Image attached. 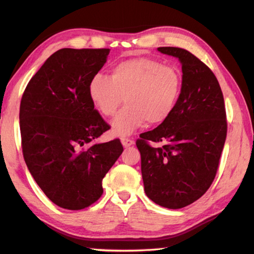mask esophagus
<instances>
[{
    "mask_svg": "<svg viewBox=\"0 0 254 254\" xmlns=\"http://www.w3.org/2000/svg\"><path fill=\"white\" fill-rule=\"evenodd\" d=\"M121 142L123 144L124 148H127V147H131L132 144H134V141H133L132 139H130V137H127V136H123L121 137Z\"/></svg>",
    "mask_w": 254,
    "mask_h": 254,
    "instance_id": "obj_1",
    "label": "esophagus"
}]
</instances>
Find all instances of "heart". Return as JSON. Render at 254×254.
<instances>
[{
	"instance_id": "heart-1",
	"label": "heart",
	"mask_w": 254,
	"mask_h": 254,
	"mask_svg": "<svg viewBox=\"0 0 254 254\" xmlns=\"http://www.w3.org/2000/svg\"><path fill=\"white\" fill-rule=\"evenodd\" d=\"M182 74L174 66L158 59L139 57L127 59L111 68V76L92 77L88 94L93 104L104 115H115L114 134L127 135L143 126H159L170 118L182 92Z\"/></svg>"
}]
</instances>
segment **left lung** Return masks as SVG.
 I'll list each match as a JSON object with an SVG mask.
<instances>
[{"label": "left lung", "instance_id": "8db88e82", "mask_svg": "<svg viewBox=\"0 0 254 254\" xmlns=\"http://www.w3.org/2000/svg\"><path fill=\"white\" fill-rule=\"evenodd\" d=\"M182 63L183 85L170 118L140 134L144 191L162 207L177 209L200 198L216 176L227 122L222 89L214 72L196 56L177 47H160ZM150 142H163L154 148Z\"/></svg>", "mask_w": 254, "mask_h": 254}]
</instances>
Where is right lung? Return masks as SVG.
I'll return each mask as SVG.
<instances>
[{"instance_id": "add662e5", "label": "right lung", "mask_w": 254, "mask_h": 254, "mask_svg": "<svg viewBox=\"0 0 254 254\" xmlns=\"http://www.w3.org/2000/svg\"><path fill=\"white\" fill-rule=\"evenodd\" d=\"M110 49L56 51L25 87L21 145L38 186L59 207L78 210L103 194L102 180L123 151L120 139L92 144L110 130L88 94Z\"/></svg>"}]
</instances>
